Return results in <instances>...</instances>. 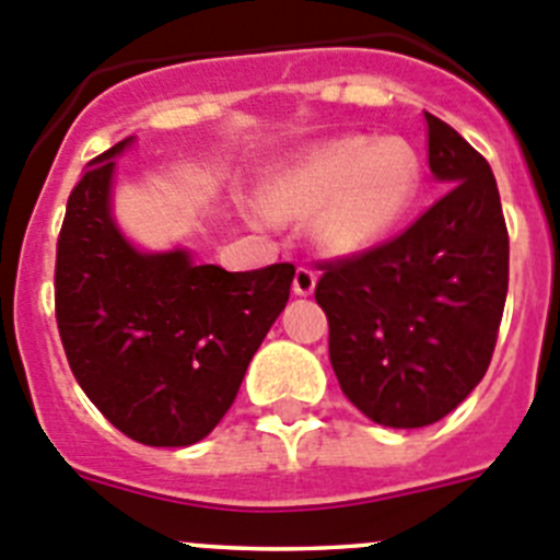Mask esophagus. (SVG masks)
I'll use <instances>...</instances> for the list:
<instances>
[{
	"label": "esophagus",
	"mask_w": 560,
	"mask_h": 560,
	"mask_svg": "<svg viewBox=\"0 0 560 560\" xmlns=\"http://www.w3.org/2000/svg\"><path fill=\"white\" fill-rule=\"evenodd\" d=\"M315 284H317V276L315 270L310 268H299L295 270V276H292V292H295V295H312Z\"/></svg>",
	"instance_id": "obj_1"
}]
</instances>
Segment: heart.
Masks as SVG:
<instances>
[{"label": "heart", "instance_id": "obj_1", "mask_svg": "<svg viewBox=\"0 0 560 560\" xmlns=\"http://www.w3.org/2000/svg\"><path fill=\"white\" fill-rule=\"evenodd\" d=\"M421 192V161L405 139H340L281 170L265 189L279 214H315L326 250L354 254L399 229Z\"/></svg>", "mask_w": 560, "mask_h": 560}]
</instances>
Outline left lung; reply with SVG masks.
Instances as JSON below:
<instances>
[{
  "label": "left lung",
  "instance_id": "obj_1",
  "mask_svg": "<svg viewBox=\"0 0 560 560\" xmlns=\"http://www.w3.org/2000/svg\"><path fill=\"white\" fill-rule=\"evenodd\" d=\"M424 117L430 170L446 195L387 243L320 261L315 287L342 393L393 430L435 424L480 385L508 295L491 167L455 128Z\"/></svg>",
  "mask_w": 560,
  "mask_h": 560
}]
</instances>
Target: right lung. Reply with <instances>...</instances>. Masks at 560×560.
I'll list each match as a JSON object with an SVG mask.
<instances>
[{"label":"right lung","instance_id":"add662e5","mask_svg":"<svg viewBox=\"0 0 560 560\" xmlns=\"http://www.w3.org/2000/svg\"><path fill=\"white\" fill-rule=\"evenodd\" d=\"M130 142L97 155L69 195L55 317L74 380L110 424L144 446H189L234 405L295 268L229 273L186 250H136L110 218L114 155Z\"/></svg>","mask_w":560,"mask_h":560}]
</instances>
